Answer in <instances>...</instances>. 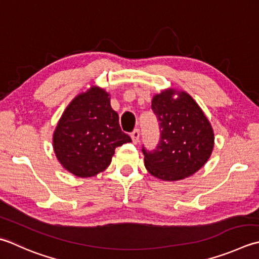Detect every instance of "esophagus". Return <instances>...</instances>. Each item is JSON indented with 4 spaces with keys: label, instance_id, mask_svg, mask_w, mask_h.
<instances>
[{
    "label": "esophagus",
    "instance_id": "obj_1",
    "mask_svg": "<svg viewBox=\"0 0 259 259\" xmlns=\"http://www.w3.org/2000/svg\"><path fill=\"white\" fill-rule=\"evenodd\" d=\"M139 137H140V131H139V129L134 130V133L131 134V139H133V143H134V144H138Z\"/></svg>",
    "mask_w": 259,
    "mask_h": 259
}]
</instances>
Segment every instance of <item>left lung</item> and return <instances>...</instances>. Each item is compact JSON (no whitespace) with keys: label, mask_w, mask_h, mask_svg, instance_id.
Masks as SVG:
<instances>
[{"label":"left lung","mask_w":259,"mask_h":259,"mask_svg":"<svg viewBox=\"0 0 259 259\" xmlns=\"http://www.w3.org/2000/svg\"><path fill=\"white\" fill-rule=\"evenodd\" d=\"M151 109L159 121L160 141L154 151L143 148L146 169L166 182L195 174L214 147L213 129L200 105L189 93L169 88L153 96Z\"/></svg>","instance_id":"left-lung-1"}]
</instances>
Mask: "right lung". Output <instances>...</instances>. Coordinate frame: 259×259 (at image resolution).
Here are the masks:
<instances>
[{"instance_id": "add662e5", "label": "right lung", "mask_w": 259, "mask_h": 259, "mask_svg": "<svg viewBox=\"0 0 259 259\" xmlns=\"http://www.w3.org/2000/svg\"><path fill=\"white\" fill-rule=\"evenodd\" d=\"M110 100V93L92 85L70 101L56 125L55 155L75 176L85 179L102 173L111 164L116 147L131 141L121 130Z\"/></svg>"}]
</instances>
